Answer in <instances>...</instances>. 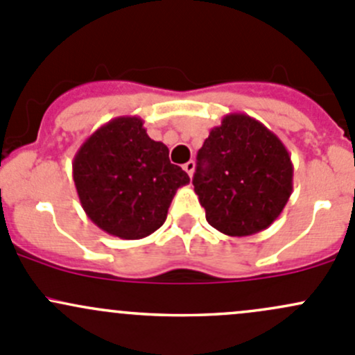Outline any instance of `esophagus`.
I'll return each instance as SVG.
<instances>
[{
    "label": "esophagus",
    "instance_id": "esophagus-1",
    "mask_svg": "<svg viewBox=\"0 0 355 355\" xmlns=\"http://www.w3.org/2000/svg\"><path fill=\"white\" fill-rule=\"evenodd\" d=\"M184 170L187 171L189 177H192V175H194V170H196V163H194V161H192V159L187 161V163L184 164Z\"/></svg>",
    "mask_w": 355,
    "mask_h": 355
}]
</instances>
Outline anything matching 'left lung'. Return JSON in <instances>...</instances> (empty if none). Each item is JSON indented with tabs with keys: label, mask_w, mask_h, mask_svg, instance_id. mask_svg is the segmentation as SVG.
<instances>
[{
	"label": "left lung",
	"mask_w": 355,
	"mask_h": 355,
	"mask_svg": "<svg viewBox=\"0 0 355 355\" xmlns=\"http://www.w3.org/2000/svg\"><path fill=\"white\" fill-rule=\"evenodd\" d=\"M293 166L284 142L249 114L230 113L198 153L194 191L206 220L230 237L270 227L292 194Z\"/></svg>",
	"instance_id": "obj_1"
}]
</instances>
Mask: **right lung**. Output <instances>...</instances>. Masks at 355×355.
<instances>
[{"label":"right lung","mask_w":355,"mask_h":355,"mask_svg":"<svg viewBox=\"0 0 355 355\" xmlns=\"http://www.w3.org/2000/svg\"><path fill=\"white\" fill-rule=\"evenodd\" d=\"M78 199L106 234L137 241L164 223L171 199L189 175L170 163L168 148L153 141L139 116L99 127L73 157Z\"/></svg>","instance_id":"right-lung-1"}]
</instances>
